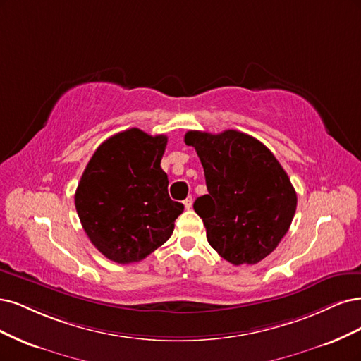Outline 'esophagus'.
<instances>
[{"label":"esophagus","instance_id":"obj_1","mask_svg":"<svg viewBox=\"0 0 361 361\" xmlns=\"http://www.w3.org/2000/svg\"><path fill=\"white\" fill-rule=\"evenodd\" d=\"M183 204H184V207H185V210H190L192 205H193V200H192V196H188V197H185V200L183 201Z\"/></svg>","mask_w":361,"mask_h":361}]
</instances>
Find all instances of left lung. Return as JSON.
Segmentation results:
<instances>
[{
  "label": "left lung",
  "mask_w": 361,
  "mask_h": 361,
  "mask_svg": "<svg viewBox=\"0 0 361 361\" xmlns=\"http://www.w3.org/2000/svg\"><path fill=\"white\" fill-rule=\"evenodd\" d=\"M208 195L193 204L210 246L234 265L257 264L285 237L297 208L288 173L258 139L238 130L219 135L190 130Z\"/></svg>",
  "instance_id": "1"
}]
</instances>
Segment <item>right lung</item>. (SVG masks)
<instances>
[{
  "label": "right lung",
  "mask_w": 361,
  "mask_h": 361,
  "mask_svg": "<svg viewBox=\"0 0 361 361\" xmlns=\"http://www.w3.org/2000/svg\"><path fill=\"white\" fill-rule=\"evenodd\" d=\"M168 137L127 129L99 145L80 177L75 205L96 249L118 264L142 261L172 235L184 205L172 201L160 168Z\"/></svg>",
  "instance_id": "add662e5"
}]
</instances>
